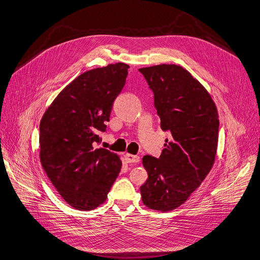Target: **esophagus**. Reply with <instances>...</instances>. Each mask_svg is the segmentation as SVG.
I'll return each mask as SVG.
<instances>
[{
    "instance_id": "obj_1",
    "label": "esophagus",
    "mask_w": 260,
    "mask_h": 260,
    "mask_svg": "<svg viewBox=\"0 0 260 260\" xmlns=\"http://www.w3.org/2000/svg\"><path fill=\"white\" fill-rule=\"evenodd\" d=\"M124 159L126 162H138L140 160L139 156L131 154V153H125L124 154Z\"/></svg>"
}]
</instances>
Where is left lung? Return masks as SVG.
I'll list each match as a JSON object with an SVG mask.
<instances>
[{"mask_svg": "<svg viewBox=\"0 0 260 260\" xmlns=\"http://www.w3.org/2000/svg\"><path fill=\"white\" fill-rule=\"evenodd\" d=\"M154 93L160 127L171 134L158 158L143 156L148 180L140 186L142 203L156 211L183 205L212 168L218 141L216 106L195 77L176 64L143 67Z\"/></svg>", "mask_w": 260, "mask_h": 260, "instance_id": "1", "label": "left lung"}]
</instances>
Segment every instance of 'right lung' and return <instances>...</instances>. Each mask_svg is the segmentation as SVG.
I'll return each instance as SVG.
<instances>
[{"label": "right lung", "mask_w": 260, "mask_h": 260, "mask_svg": "<svg viewBox=\"0 0 260 260\" xmlns=\"http://www.w3.org/2000/svg\"><path fill=\"white\" fill-rule=\"evenodd\" d=\"M128 69L119 62L79 75L57 94L41 120V164L59 194L77 210L103 205L119 176V155L94 146L109 122Z\"/></svg>", "instance_id": "add662e5"}]
</instances>
